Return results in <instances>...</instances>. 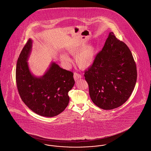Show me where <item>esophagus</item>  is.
Returning <instances> with one entry per match:
<instances>
[{
    "mask_svg": "<svg viewBox=\"0 0 151 151\" xmlns=\"http://www.w3.org/2000/svg\"><path fill=\"white\" fill-rule=\"evenodd\" d=\"M73 78H74V79H75V80H76L80 79V78H82V76H81V75L79 74V73H77V72H74Z\"/></svg>",
    "mask_w": 151,
    "mask_h": 151,
    "instance_id": "obj_1",
    "label": "esophagus"
}]
</instances>
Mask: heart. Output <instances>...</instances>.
Instances as JSON below:
<instances>
[{
	"instance_id": "obj_1",
	"label": "heart",
	"mask_w": 151,
	"mask_h": 151,
	"mask_svg": "<svg viewBox=\"0 0 151 151\" xmlns=\"http://www.w3.org/2000/svg\"><path fill=\"white\" fill-rule=\"evenodd\" d=\"M68 51L73 56L76 55L75 62L80 68H87L93 64L96 55V49L93 45H74ZM60 59L65 64H69L71 62L70 58L65 54L60 55Z\"/></svg>"
}]
</instances>
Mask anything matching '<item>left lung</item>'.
Here are the masks:
<instances>
[{
  "label": "left lung",
  "mask_w": 151,
  "mask_h": 151,
  "mask_svg": "<svg viewBox=\"0 0 151 151\" xmlns=\"http://www.w3.org/2000/svg\"><path fill=\"white\" fill-rule=\"evenodd\" d=\"M84 76L94 104L111 110L122 105L130 97L137 82V65L127 45L110 32Z\"/></svg>",
  "instance_id": "1"
}]
</instances>
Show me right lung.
<instances>
[{"mask_svg":"<svg viewBox=\"0 0 151 151\" xmlns=\"http://www.w3.org/2000/svg\"><path fill=\"white\" fill-rule=\"evenodd\" d=\"M32 43L29 39L17 62V88L22 101L31 110L38 115L52 117L63 111L68 104V93L75 84L73 73L52 63L42 77L32 75L27 62Z\"/></svg>","mask_w":151,"mask_h":151,"instance_id":"right-lung-1","label":"right lung"}]
</instances>
